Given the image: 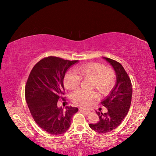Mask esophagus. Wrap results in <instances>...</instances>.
Returning a JSON list of instances; mask_svg holds the SVG:
<instances>
[{"instance_id": "34e87169", "label": "esophagus", "mask_w": 156, "mask_h": 156, "mask_svg": "<svg viewBox=\"0 0 156 156\" xmlns=\"http://www.w3.org/2000/svg\"><path fill=\"white\" fill-rule=\"evenodd\" d=\"M81 111L82 112H84L85 114H90L91 112V111L89 110V109H88V108H82Z\"/></svg>"}]
</instances>
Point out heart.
<instances>
[{"instance_id":"heart-1","label":"heart","mask_w":156,"mask_h":156,"mask_svg":"<svg viewBox=\"0 0 156 156\" xmlns=\"http://www.w3.org/2000/svg\"><path fill=\"white\" fill-rule=\"evenodd\" d=\"M77 72L74 70L68 71L64 79L65 87L69 89L78 87L82 78L92 80V87L96 88L102 94H107L113 88L115 83V73L111 68L97 62L88 63L78 68ZM98 95L94 91L87 92L81 89H76L71 94L72 100L79 105H84Z\"/></svg>"}]
</instances>
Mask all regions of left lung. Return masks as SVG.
I'll use <instances>...</instances> for the list:
<instances>
[{
    "mask_svg": "<svg viewBox=\"0 0 156 156\" xmlns=\"http://www.w3.org/2000/svg\"><path fill=\"white\" fill-rule=\"evenodd\" d=\"M114 69L116 83L101 104L107 108V112L96 111L99 120L95 124H89L92 130L106 133L117 128L126 117L130 108L132 97V85L127 73L120 63L108 58H103Z\"/></svg>",
    "mask_w": 156,
    "mask_h": 156,
    "instance_id": "obj_1",
    "label": "left lung"
}]
</instances>
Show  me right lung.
Returning <instances> with one entry per match:
<instances>
[{
    "label": "right lung",
    "instance_id": "obj_1",
    "mask_svg": "<svg viewBox=\"0 0 156 156\" xmlns=\"http://www.w3.org/2000/svg\"><path fill=\"white\" fill-rule=\"evenodd\" d=\"M78 62L49 56L38 62L29 76L25 93L29 111L36 123L50 134L67 131L72 117L78 111L76 107L58 105V101H64L66 72Z\"/></svg>",
    "mask_w": 156,
    "mask_h": 156
}]
</instances>
